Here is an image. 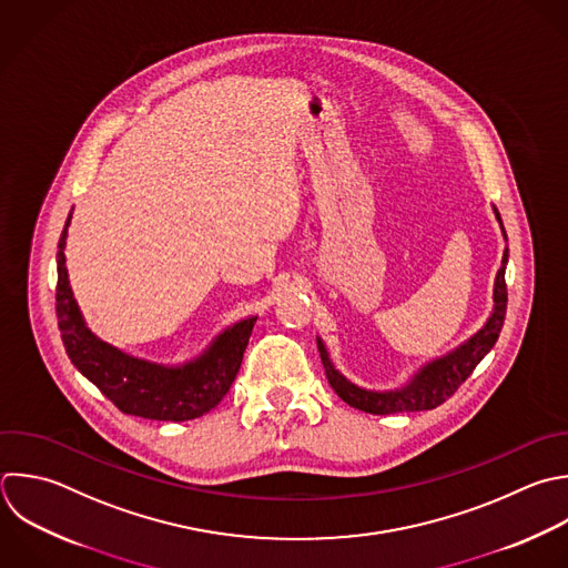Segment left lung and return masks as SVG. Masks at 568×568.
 <instances>
[{"instance_id": "obj_1", "label": "left lung", "mask_w": 568, "mask_h": 568, "mask_svg": "<svg viewBox=\"0 0 568 568\" xmlns=\"http://www.w3.org/2000/svg\"><path fill=\"white\" fill-rule=\"evenodd\" d=\"M495 217L501 226V233L506 237L501 217L497 213V209L493 206ZM506 262H508V248L504 251L501 257V266L497 271L495 277V291H493V313L488 317V322L484 324L481 331H477L468 342H464L459 348H455L453 353L433 359L430 364H426L404 388L399 390H386V393H377V390H366L359 388L355 384H351L344 375H339L328 353L324 348V342L317 337V351L328 377V384L333 386V390L353 408L373 413V415H390V413H413V410H430L439 404H444L464 382L466 377L475 371V366L481 362V357L493 348V344L499 337V331L504 326V315H506V302H508V293H506V280H504V271H506Z\"/></svg>"}]
</instances>
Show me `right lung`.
Instances as JSON below:
<instances>
[{
    "label": "right lung",
    "instance_id": "obj_1",
    "mask_svg": "<svg viewBox=\"0 0 568 568\" xmlns=\"http://www.w3.org/2000/svg\"><path fill=\"white\" fill-rule=\"evenodd\" d=\"M69 222L71 215L58 244L55 311L64 348L75 368L126 415L184 422L215 408L235 382L257 317L226 328L202 357L175 368L151 364L113 348L87 328L73 300L64 266Z\"/></svg>",
    "mask_w": 568,
    "mask_h": 568
}]
</instances>
